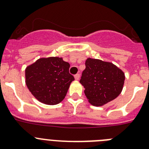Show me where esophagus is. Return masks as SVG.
<instances>
[{
  "mask_svg": "<svg viewBox=\"0 0 149 149\" xmlns=\"http://www.w3.org/2000/svg\"><path fill=\"white\" fill-rule=\"evenodd\" d=\"M74 78H75L76 80H78L80 79V74H76L75 75H74Z\"/></svg>",
  "mask_w": 149,
  "mask_h": 149,
  "instance_id": "esophagus-1",
  "label": "esophagus"
}]
</instances>
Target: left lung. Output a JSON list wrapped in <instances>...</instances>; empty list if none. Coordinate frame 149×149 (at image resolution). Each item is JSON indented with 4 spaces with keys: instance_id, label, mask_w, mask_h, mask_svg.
<instances>
[{
    "instance_id": "1",
    "label": "left lung",
    "mask_w": 149,
    "mask_h": 149,
    "mask_svg": "<svg viewBox=\"0 0 149 149\" xmlns=\"http://www.w3.org/2000/svg\"><path fill=\"white\" fill-rule=\"evenodd\" d=\"M124 81V72L112 63L88 58L80 83L85 88L88 101L94 106H102L119 96Z\"/></svg>"
}]
</instances>
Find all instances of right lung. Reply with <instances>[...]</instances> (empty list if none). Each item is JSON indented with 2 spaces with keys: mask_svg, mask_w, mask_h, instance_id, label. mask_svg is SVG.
<instances>
[{
  "mask_svg": "<svg viewBox=\"0 0 149 149\" xmlns=\"http://www.w3.org/2000/svg\"><path fill=\"white\" fill-rule=\"evenodd\" d=\"M69 63L62 58L49 57L37 60L25 70L26 84L40 103L56 105L65 98L74 78L69 74Z\"/></svg>",
  "mask_w": 149,
  "mask_h": 149,
  "instance_id": "1",
  "label": "right lung"
}]
</instances>
